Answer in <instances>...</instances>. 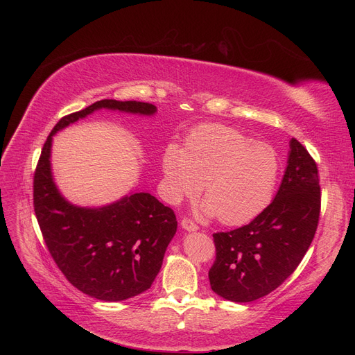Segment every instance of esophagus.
<instances>
[{
  "label": "esophagus",
  "instance_id": "esophagus-1",
  "mask_svg": "<svg viewBox=\"0 0 355 355\" xmlns=\"http://www.w3.org/2000/svg\"><path fill=\"white\" fill-rule=\"evenodd\" d=\"M181 227L184 230H187V232H197L198 230V226L190 218H182L181 220Z\"/></svg>",
  "mask_w": 355,
  "mask_h": 355
}]
</instances>
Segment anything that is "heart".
<instances>
[{
	"mask_svg": "<svg viewBox=\"0 0 355 355\" xmlns=\"http://www.w3.org/2000/svg\"><path fill=\"white\" fill-rule=\"evenodd\" d=\"M166 196L178 204L196 198L204 184L202 214L239 226L262 213L273 198L281 173L275 149L225 125H202L162 155Z\"/></svg>",
	"mask_w": 355,
	"mask_h": 355,
	"instance_id": "heart-1",
	"label": "heart"
}]
</instances>
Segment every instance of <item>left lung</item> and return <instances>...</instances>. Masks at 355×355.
<instances>
[{
  "instance_id": "left-lung-1",
  "label": "left lung",
  "mask_w": 355,
  "mask_h": 355,
  "mask_svg": "<svg viewBox=\"0 0 355 355\" xmlns=\"http://www.w3.org/2000/svg\"><path fill=\"white\" fill-rule=\"evenodd\" d=\"M273 201L249 225L214 233L211 289L232 302H252L285 282L301 263L316 232L321 210L318 168L295 138Z\"/></svg>"
}]
</instances>
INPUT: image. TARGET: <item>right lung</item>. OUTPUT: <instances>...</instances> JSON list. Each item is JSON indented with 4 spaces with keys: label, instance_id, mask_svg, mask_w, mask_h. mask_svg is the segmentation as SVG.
<instances>
[{
    "label": "right lung",
    "instance_id": "add662e5",
    "mask_svg": "<svg viewBox=\"0 0 355 355\" xmlns=\"http://www.w3.org/2000/svg\"><path fill=\"white\" fill-rule=\"evenodd\" d=\"M99 109L153 116L157 106L103 99L62 118L43 146L34 173V211L47 249L67 281L106 302L151 288L177 232L174 211L149 193H130L103 207H80L59 191L51 173L53 137Z\"/></svg>",
    "mask_w": 355,
    "mask_h": 355
}]
</instances>
